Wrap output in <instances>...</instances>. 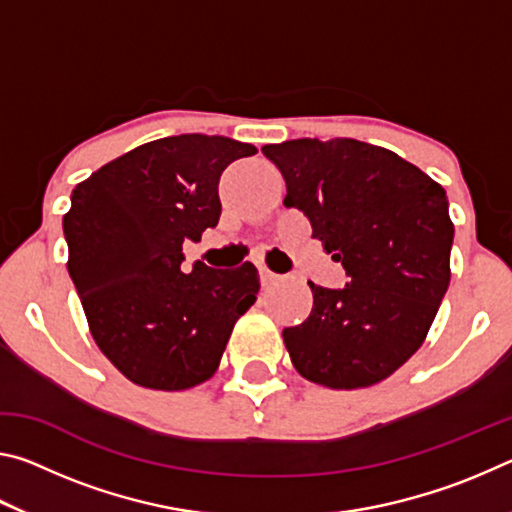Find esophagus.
Here are the masks:
<instances>
[{
	"instance_id": "34e87169",
	"label": "esophagus",
	"mask_w": 512,
	"mask_h": 512,
	"mask_svg": "<svg viewBox=\"0 0 512 512\" xmlns=\"http://www.w3.org/2000/svg\"><path fill=\"white\" fill-rule=\"evenodd\" d=\"M282 275H277V273H273V271H268V266H264V264H259V280H262V284L266 287V284H273L275 280H280Z\"/></svg>"
}]
</instances>
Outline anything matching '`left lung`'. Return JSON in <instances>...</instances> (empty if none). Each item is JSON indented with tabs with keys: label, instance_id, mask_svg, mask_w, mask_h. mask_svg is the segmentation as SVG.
<instances>
[{
	"label": "left lung",
	"instance_id": "obj_1",
	"mask_svg": "<svg viewBox=\"0 0 512 512\" xmlns=\"http://www.w3.org/2000/svg\"><path fill=\"white\" fill-rule=\"evenodd\" d=\"M262 151L287 183L284 205L307 216L348 275L343 289L309 282L311 314L282 332L293 366L329 388L377 384L420 348L447 293L445 189L397 153L350 137Z\"/></svg>",
	"mask_w": 512,
	"mask_h": 512
}]
</instances>
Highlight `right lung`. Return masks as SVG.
I'll use <instances>...</instances> for the list:
<instances>
[{
  "instance_id": "obj_1",
  "label": "right lung",
  "mask_w": 512,
  "mask_h": 512,
  "mask_svg": "<svg viewBox=\"0 0 512 512\" xmlns=\"http://www.w3.org/2000/svg\"><path fill=\"white\" fill-rule=\"evenodd\" d=\"M255 153L223 135L162 137L72 192L67 271L99 350L133 384L185 391L210 379L237 318L257 300L250 262L180 271L185 241L219 223L223 169Z\"/></svg>"
}]
</instances>
